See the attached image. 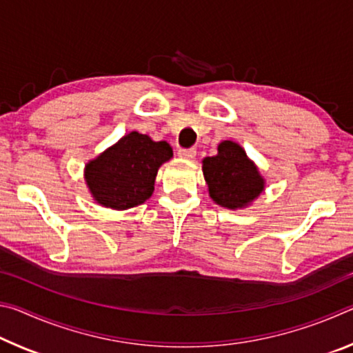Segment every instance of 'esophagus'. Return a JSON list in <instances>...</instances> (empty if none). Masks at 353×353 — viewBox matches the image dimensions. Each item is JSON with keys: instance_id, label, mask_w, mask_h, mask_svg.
I'll return each mask as SVG.
<instances>
[{"instance_id": "obj_1", "label": "esophagus", "mask_w": 353, "mask_h": 353, "mask_svg": "<svg viewBox=\"0 0 353 353\" xmlns=\"http://www.w3.org/2000/svg\"><path fill=\"white\" fill-rule=\"evenodd\" d=\"M179 157L182 159H187V160H191L196 157V149L194 148H188V149H179Z\"/></svg>"}]
</instances>
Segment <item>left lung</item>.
Returning <instances> with one entry per match:
<instances>
[{
    "label": "left lung",
    "instance_id": "1",
    "mask_svg": "<svg viewBox=\"0 0 353 353\" xmlns=\"http://www.w3.org/2000/svg\"><path fill=\"white\" fill-rule=\"evenodd\" d=\"M202 163L208 193L221 207H246L263 191L259 170L234 141L221 143L218 154L204 159Z\"/></svg>",
    "mask_w": 353,
    "mask_h": 353
}]
</instances>
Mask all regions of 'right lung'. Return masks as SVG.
Returning a JSON list of instances; mask_svg holds the SVG:
<instances>
[{"label": "right lung", "mask_w": 353, "mask_h": 353, "mask_svg": "<svg viewBox=\"0 0 353 353\" xmlns=\"http://www.w3.org/2000/svg\"><path fill=\"white\" fill-rule=\"evenodd\" d=\"M172 157L166 141L130 132L85 166V179L101 205L126 210L151 198L159 166Z\"/></svg>", "instance_id": "1"}]
</instances>
